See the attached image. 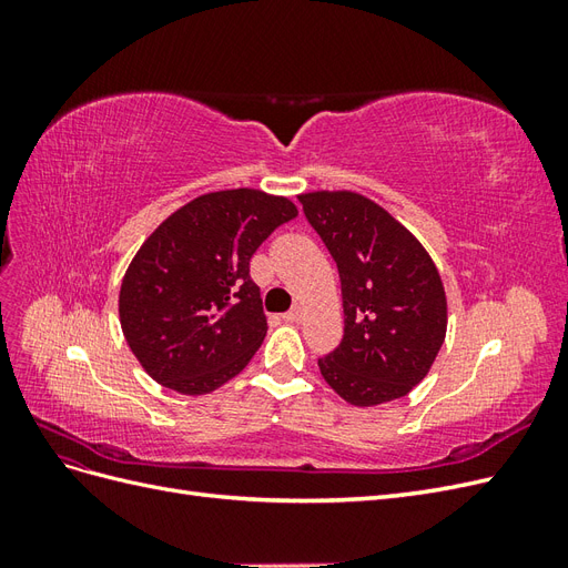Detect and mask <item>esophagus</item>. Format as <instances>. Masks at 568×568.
I'll list each match as a JSON object with an SVG mask.
<instances>
[{"label":"esophagus","instance_id":"34e87169","mask_svg":"<svg viewBox=\"0 0 568 568\" xmlns=\"http://www.w3.org/2000/svg\"><path fill=\"white\" fill-rule=\"evenodd\" d=\"M301 320H303V307L301 305L291 307V311L284 315V322H291V324H298Z\"/></svg>","mask_w":568,"mask_h":568}]
</instances>
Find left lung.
<instances>
[{"instance_id":"8db88e82","label":"left lung","mask_w":568,"mask_h":568,"mask_svg":"<svg viewBox=\"0 0 568 568\" xmlns=\"http://www.w3.org/2000/svg\"><path fill=\"white\" fill-rule=\"evenodd\" d=\"M298 201L341 277L346 326L338 348L317 359L324 382L355 407L403 398L432 369L448 329L432 255L363 194L311 192Z\"/></svg>"}]
</instances>
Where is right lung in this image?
<instances>
[{
  "label": "right lung",
  "mask_w": 568,
  "mask_h": 568,
  "mask_svg": "<svg viewBox=\"0 0 568 568\" xmlns=\"http://www.w3.org/2000/svg\"><path fill=\"white\" fill-rule=\"evenodd\" d=\"M298 209L261 189H225L184 203L136 251L118 313L153 382L182 395L227 384L267 334L251 255Z\"/></svg>",
  "instance_id": "1"
}]
</instances>
